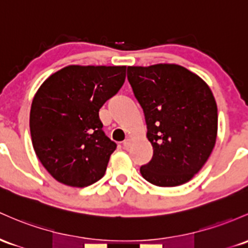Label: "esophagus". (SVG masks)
Segmentation results:
<instances>
[{
	"mask_svg": "<svg viewBox=\"0 0 248 248\" xmlns=\"http://www.w3.org/2000/svg\"><path fill=\"white\" fill-rule=\"evenodd\" d=\"M130 145H132V141H130V139H127V140H124V142H122V146H124V149H128Z\"/></svg>",
	"mask_w": 248,
	"mask_h": 248,
	"instance_id": "1",
	"label": "esophagus"
}]
</instances>
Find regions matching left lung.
Masks as SVG:
<instances>
[{
    "label": "left lung",
    "instance_id": "1",
    "mask_svg": "<svg viewBox=\"0 0 248 248\" xmlns=\"http://www.w3.org/2000/svg\"><path fill=\"white\" fill-rule=\"evenodd\" d=\"M127 78L145 114L153 157L140 173L155 186L189 181L206 164L217 133V108L202 78L178 64L128 67Z\"/></svg>",
    "mask_w": 248,
    "mask_h": 248
}]
</instances>
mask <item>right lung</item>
<instances>
[{"instance_id":"obj_1","label":"right lung","mask_w":248,"mask_h":248,"mask_svg":"<svg viewBox=\"0 0 248 248\" xmlns=\"http://www.w3.org/2000/svg\"><path fill=\"white\" fill-rule=\"evenodd\" d=\"M126 78V66H68L50 75L31 108L37 157L55 180L86 187L105 175L116 143L102 130L100 108Z\"/></svg>"}]
</instances>
